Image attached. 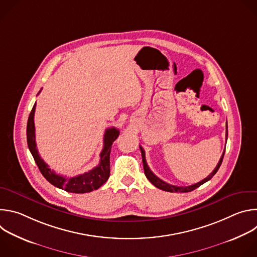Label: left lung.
<instances>
[{"label":"left lung","instance_id":"8db88e82","mask_svg":"<svg viewBox=\"0 0 257 257\" xmlns=\"http://www.w3.org/2000/svg\"><path fill=\"white\" fill-rule=\"evenodd\" d=\"M227 139H228V125H227V131H226V143H227ZM139 149L141 151V156H142V162H143V169H144V174L146 176V178H148L153 185H155L157 188L161 189V190H164V191H168V192H190L196 188H198L199 186H201L202 184H204L205 182L209 181L214 175L215 173L217 172V170L219 169V167H221L222 165V162H223V159H224V155H225V152L223 153L221 159H219V162L217 163L216 167L214 168V170L211 172V174H209L206 178H204L202 181L196 183V184H193V185H190V186H174V185H171L169 184V183L163 181L162 179H160L159 177H157L152 171L151 169L149 168L148 166V163H146V160H145V153L143 151V149L141 148V146H139Z\"/></svg>","mask_w":257,"mask_h":257}]
</instances>
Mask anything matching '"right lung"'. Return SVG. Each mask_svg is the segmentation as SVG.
Masks as SVG:
<instances>
[{
  "mask_svg": "<svg viewBox=\"0 0 257 257\" xmlns=\"http://www.w3.org/2000/svg\"><path fill=\"white\" fill-rule=\"evenodd\" d=\"M35 105L36 104L34 103L28 117L26 135H27L28 149L36 165H38L41 173L43 174V176L54 186L71 193H87V192L98 189L103 183L106 182V180L109 177V154H111L113 142L118 138L120 134L119 130L116 129L115 127L108 128L105 130L104 136H103V149L99 155L100 161L98 166H96L92 170L82 175L66 178L52 171L39 155L38 149H36V143H35V127H34Z\"/></svg>",
  "mask_w": 257,
  "mask_h": 257,
  "instance_id": "add662e5",
  "label": "right lung"
}]
</instances>
